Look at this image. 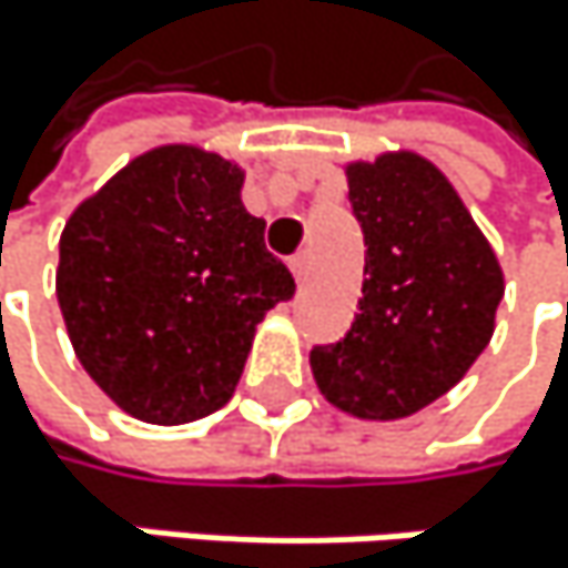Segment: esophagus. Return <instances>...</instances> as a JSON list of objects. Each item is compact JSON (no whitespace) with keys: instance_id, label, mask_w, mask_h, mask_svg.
Returning <instances> with one entry per match:
<instances>
[{"instance_id":"obj_1","label":"esophagus","mask_w":568,"mask_h":568,"mask_svg":"<svg viewBox=\"0 0 568 568\" xmlns=\"http://www.w3.org/2000/svg\"><path fill=\"white\" fill-rule=\"evenodd\" d=\"M290 268H293L296 282H306V278H310V252H296V255L290 258Z\"/></svg>"}]
</instances>
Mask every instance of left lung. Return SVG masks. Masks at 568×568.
Returning <instances> with one entry per match:
<instances>
[{"mask_svg": "<svg viewBox=\"0 0 568 568\" xmlns=\"http://www.w3.org/2000/svg\"><path fill=\"white\" fill-rule=\"evenodd\" d=\"M349 209L367 278L349 329L313 346V377L329 404L356 417H410L448 394L488 346L501 268L448 178L424 158L353 164Z\"/></svg>", "mask_w": 568, "mask_h": 568, "instance_id": "8db88e82", "label": "left lung"}]
</instances>
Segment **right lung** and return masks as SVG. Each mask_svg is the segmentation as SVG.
Wrapping results in <instances>:
<instances>
[{"instance_id":"add662e5","label":"right lung","mask_w":568,"mask_h":568,"mask_svg":"<svg viewBox=\"0 0 568 568\" xmlns=\"http://www.w3.org/2000/svg\"><path fill=\"white\" fill-rule=\"evenodd\" d=\"M239 191L225 158L158 148L63 229L57 296L73 349L100 390L148 424L219 410L255 326L296 293Z\"/></svg>"}]
</instances>
